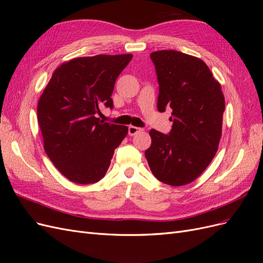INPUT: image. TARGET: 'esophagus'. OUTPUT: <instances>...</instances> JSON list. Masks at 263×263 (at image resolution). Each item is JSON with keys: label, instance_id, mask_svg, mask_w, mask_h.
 Here are the masks:
<instances>
[{"label": "esophagus", "instance_id": "obj_1", "mask_svg": "<svg viewBox=\"0 0 263 263\" xmlns=\"http://www.w3.org/2000/svg\"><path fill=\"white\" fill-rule=\"evenodd\" d=\"M142 129L141 128H139V127H136V126H129L128 127V134H129V136H134V135H136L137 133H139V132H141Z\"/></svg>", "mask_w": 263, "mask_h": 263}]
</instances>
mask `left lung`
Masks as SVG:
<instances>
[{
  "label": "left lung",
  "instance_id": "obj_1",
  "mask_svg": "<svg viewBox=\"0 0 263 263\" xmlns=\"http://www.w3.org/2000/svg\"><path fill=\"white\" fill-rule=\"evenodd\" d=\"M159 82L158 109H172V129H151L145 151L149 168L164 184L182 186L196 180L216 155L225 98L219 82L200 58L177 50L150 53Z\"/></svg>",
  "mask_w": 263,
  "mask_h": 263
}]
</instances>
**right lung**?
Wrapping results in <instances>:
<instances>
[{"instance_id":"1","label":"right lung","mask_w":263,"mask_h":263,"mask_svg":"<svg viewBox=\"0 0 263 263\" xmlns=\"http://www.w3.org/2000/svg\"><path fill=\"white\" fill-rule=\"evenodd\" d=\"M132 53L98 54L63 62L53 71L37 105L44 149L62 176L78 184L104 178L114 150L128 127L97 117L99 106L113 107L112 93Z\"/></svg>"}]
</instances>
